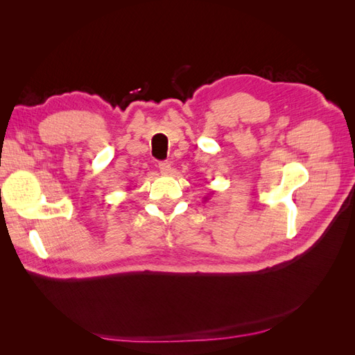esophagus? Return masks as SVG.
Instances as JSON below:
<instances>
[{
    "instance_id": "1",
    "label": "esophagus",
    "mask_w": 355,
    "mask_h": 355,
    "mask_svg": "<svg viewBox=\"0 0 355 355\" xmlns=\"http://www.w3.org/2000/svg\"><path fill=\"white\" fill-rule=\"evenodd\" d=\"M158 168H159V171L163 175H168L170 170H171L168 161H161V163H158Z\"/></svg>"
}]
</instances>
